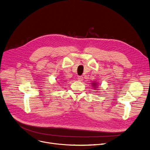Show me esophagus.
<instances>
[{
    "mask_svg": "<svg viewBox=\"0 0 150 150\" xmlns=\"http://www.w3.org/2000/svg\"><path fill=\"white\" fill-rule=\"evenodd\" d=\"M77 80L79 81H82L83 80V77H82V76H78L77 77Z\"/></svg>",
    "mask_w": 150,
    "mask_h": 150,
    "instance_id": "34e87169",
    "label": "esophagus"
}]
</instances>
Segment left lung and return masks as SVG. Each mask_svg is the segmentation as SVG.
I'll return each instance as SVG.
<instances>
[{
  "instance_id": "obj_1",
  "label": "left lung",
  "mask_w": 150,
  "mask_h": 150,
  "mask_svg": "<svg viewBox=\"0 0 150 150\" xmlns=\"http://www.w3.org/2000/svg\"><path fill=\"white\" fill-rule=\"evenodd\" d=\"M91 84H92L93 86L94 87V88H96L97 87V85H98V84H97V83H96V82H93V83H92Z\"/></svg>"
}]
</instances>
